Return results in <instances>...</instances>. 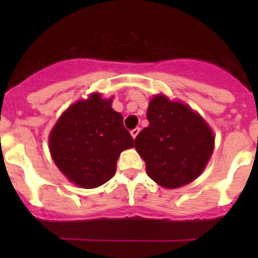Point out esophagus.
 I'll list each match as a JSON object with an SVG mask.
<instances>
[{
	"instance_id": "1",
	"label": "esophagus",
	"mask_w": 258,
	"mask_h": 258,
	"mask_svg": "<svg viewBox=\"0 0 258 258\" xmlns=\"http://www.w3.org/2000/svg\"><path fill=\"white\" fill-rule=\"evenodd\" d=\"M139 132H140L139 127H137V128H135V130H132V131H131L132 137H134V139H136V136H137V135H139Z\"/></svg>"
}]
</instances>
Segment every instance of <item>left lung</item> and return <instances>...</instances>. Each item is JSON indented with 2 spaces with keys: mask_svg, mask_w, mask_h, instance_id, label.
<instances>
[{
  "mask_svg": "<svg viewBox=\"0 0 258 258\" xmlns=\"http://www.w3.org/2000/svg\"><path fill=\"white\" fill-rule=\"evenodd\" d=\"M148 127L135 139L148 177L166 188H177L201 175L215 137L200 114L166 96H155L147 110Z\"/></svg>",
  "mask_w": 258,
  "mask_h": 258,
  "instance_id": "8db88e82",
  "label": "left lung"
}]
</instances>
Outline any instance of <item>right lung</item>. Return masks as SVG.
Returning <instances> with one entry per match:
<instances>
[{
    "mask_svg": "<svg viewBox=\"0 0 258 258\" xmlns=\"http://www.w3.org/2000/svg\"><path fill=\"white\" fill-rule=\"evenodd\" d=\"M111 102L98 93L77 101L49 135V151L57 167L83 188H95L112 178L119 153L134 147L123 117Z\"/></svg>",
    "mask_w": 258,
    "mask_h": 258,
    "instance_id": "obj_1",
    "label": "right lung"
}]
</instances>
